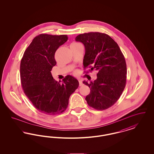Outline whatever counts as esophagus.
I'll return each mask as SVG.
<instances>
[{
	"instance_id": "1",
	"label": "esophagus",
	"mask_w": 154,
	"mask_h": 154,
	"mask_svg": "<svg viewBox=\"0 0 154 154\" xmlns=\"http://www.w3.org/2000/svg\"><path fill=\"white\" fill-rule=\"evenodd\" d=\"M79 85H80V87L83 85V84H82V82L81 80H79Z\"/></svg>"
}]
</instances>
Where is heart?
<instances>
[{
	"label": "heart",
	"instance_id": "heart-1",
	"mask_svg": "<svg viewBox=\"0 0 154 154\" xmlns=\"http://www.w3.org/2000/svg\"><path fill=\"white\" fill-rule=\"evenodd\" d=\"M78 44V43H72V44ZM75 73H77V72H75Z\"/></svg>",
	"mask_w": 154,
	"mask_h": 154
}]
</instances>
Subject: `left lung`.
<instances>
[{
  "mask_svg": "<svg viewBox=\"0 0 154 154\" xmlns=\"http://www.w3.org/2000/svg\"><path fill=\"white\" fill-rule=\"evenodd\" d=\"M84 45V67L97 72L94 81H84L90 88L85 100L97 110L111 107L124 91L126 81V64L117 43L108 35L99 32L80 34L75 38Z\"/></svg>",
  "mask_w": 154,
  "mask_h": 154,
  "instance_id": "obj_1",
  "label": "left lung"
}]
</instances>
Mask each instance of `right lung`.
I'll return each mask as SVG.
<instances>
[{"label": "right lung", "mask_w": 154, "mask_h": 154, "mask_svg": "<svg viewBox=\"0 0 154 154\" xmlns=\"http://www.w3.org/2000/svg\"><path fill=\"white\" fill-rule=\"evenodd\" d=\"M67 35L41 34L35 37L24 52L20 64V77L25 94L33 106L48 115L62 113L66 110L70 95L79 82L68 75L60 81L52 76L56 65L55 53L67 42Z\"/></svg>", "instance_id": "add662e5"}]
</instances>
